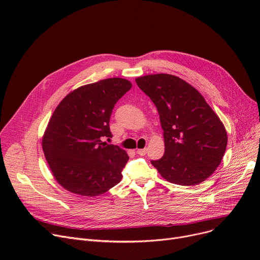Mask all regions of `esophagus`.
<instances>
[{
    "mask_svg": "<svg viewBox=\"0 0 260 260\" xmlns=\"http://www.w3.org/2000/svg\"><path fill=\"white\" fill-rule=\"evenodd\" d=\"M146 153H147V148H140V149H137V154L140 155V156H144Z\"/></svg>",
    "mask_w": 260,
    "mask_h": 260,
    "instance_id": "obj_1",
    "label": "esophagus"
}]
</instances>
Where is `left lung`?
<instances>
[{
    "label": "left lung",
    "mask_w": 260,
    "mask_h": 260,
    "mask_svg": "<svg viewBox=\"0 0 260 260\" xmlns=\"http://www.w3.org/2000/svg\"><path fill=\"white\" fill-rule=\"evenodd\" d=\"M157 107L166 151L152 165L168 181L196 185L220 165L228 136L224 125L202 94L182 79L148 75L136 79Z\"/></svg>",
    "instance_id": "1"
}]
</instances>
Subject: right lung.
Listing matches in <instances>:
<instances>
[{
	"label": "right lung",
	"mask_w": 260,
	"mask_h": 260,
	"mask_svg": "<svg viewBox=\"0 0 260 260\" xmlns=\"http://www.w3.org/2000/svg\"><path fill=\"white\" fill-rule=\"evenodd\" d=\"M131 88L125 79L101 80L68 93L54 109L42 147L54 179L65 189L93 197L121 181L128 156L103 139L113 137L109 119Z\"/></svg>",
	"instance_id": "1"
}]
</instances>
